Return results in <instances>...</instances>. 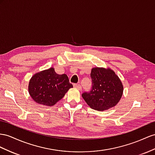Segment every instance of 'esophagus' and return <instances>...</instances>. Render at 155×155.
<instances>
[{
	"label": "esophagus",
	"mask_w": 155,
	"mask_h": 155,
	"mask_svg": "<svg viewBox=\"0 0 155 155\" xmlns=\"http://www.w3.org/2000/svg\"><path fill=\"white\" fill-rule=\"evenodd\" d=\"M73 86H74V88H76L77 89H78V90H81L82 89V87H81V86L80 84H74Z\"/></svg>",
	"instance_id": "obj_1"
}]
</instances>
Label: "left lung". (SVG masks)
Segmentation results:
<instances>
[{"instance_id":"8db88e82","label":"left lung","mask_w":155,"mask_h":155,"mask_svg":"<svg viewBox=\"0 0 155 155\" xmlns=\"http://www.w3.org/2000/svg\"><path fill=\"white\" fill-rule=\"evenodd\" d=\"M92 87L82 96L91 108L104 111L115 106L123 94V85L113 70L94 67L90 74Z\"/></svg>"}]
</instances>
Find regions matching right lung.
I'll list each match as a JSON object with an SVG mask.
<instances>
[{
  "label": "right lung",
  "instance_id": "right-lung-1",
  "mask_svg": "<svg viewBox=\"0 0 155 155\" xmlns=\"http://www.w3.org/2000/svg\"><path fill=\"white\" fill-rule=\"evenodd\" d=\"M73 87L67 74H58L51 67L35 74L30 79L28 90L37 104L50 107L61 100Z\"/></svg>",
  "mask_w": 155,
  "mask_h": 155
}]
</instances>
